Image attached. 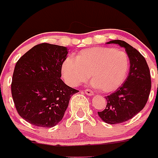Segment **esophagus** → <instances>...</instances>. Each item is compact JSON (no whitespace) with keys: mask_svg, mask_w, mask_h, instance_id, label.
Segmentation results:
<instances>
[{"mask_svg":"<svg viewBox=\"0 0 158 158\" xmlns=\"http://www.w3.org/2000/svg\"><path fill=\"white\" fill-rule=\"evenodd\" d=\"M84 92L87 95H89V96H92L94 95V92L92 90H90V89H85V90H84Z\"/></svg>","mask_w":158,"mask_h":158,"instance_id":"esophagus-1","label":"esophagus"}]
</instances>
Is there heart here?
I'll return each instance as SVG.
<instances>
[{"instance_id": "1", "label": "heart", "mask_w": 158, "mask_h": 158, "mask_svg": "<svg viewBox=\"0 0 158 158\" xmlns=\"http://www.w3.org/2000/svg\"><path fill=\"white\" fill-rule=\"evenodd\" d=\"M130 62L126 53L111 47H92L80 51L76 57L63 60L61 72L65 82L77 86L92 76L91 82L104 92L117 90L126 80Z\"/></svg>"}]
</instances>
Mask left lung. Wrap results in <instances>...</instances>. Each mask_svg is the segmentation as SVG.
I'll use <instances>...</instances> for the list:
<instances>
[{
    "label": "left lung",
    "instance_id": "8db88e82",
    "mask_svg": "<svg viewBox=\"0 0 158 158\" xmlns=\"http://www.w3.org/2000/svg\"><path fill=\"white\" fill-rule=\"evenodd\" d=\"M106 44H118L125 48L130 61V69L125 83L106 97V108L98 112L103 122L114 125L130 120L144 109L151 92V74L145 59L136 49L119 40Z\"/></svg>",
    "mask_w": 158,
    "mask_h": 158
}]
</instances>
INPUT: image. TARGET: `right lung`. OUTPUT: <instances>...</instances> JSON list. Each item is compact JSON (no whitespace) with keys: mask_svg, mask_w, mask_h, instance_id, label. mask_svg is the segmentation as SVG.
<instances>
[{"mask_svg":"<svg viewBox=\"0 0 158 158\" xmlns=\"http://www.w3.org/2000/svg\"><path fill=\"white\" fill-rule=\"evenodd\" d=\"M68 52L67 47L40 44L16 63L11 83L13 100L20 117L32 125L42 128L56 125L71 96L79 92L60 79Z\"/></svg>","mask_w":158,"mask_h":158,"instance_id":"obj_1","label":"right lung"}]
</instances>
